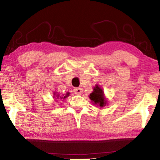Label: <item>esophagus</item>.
Wrapping results in <instances>:
<instances>
[{
    "label": "esophagus",
    "instance_id": "esophagus-1",
    "mask_svg": "<svg viewBox=\"0 0 160 160\" xmlns=\"http://www.w3.org/2000/svg\"><path fill=\"white\" fill-rule=\"evenodd\" d=\"M74 92L76 94H82L83 92V90L80 88H75L74 89Z\"/></svg>",
    "mask_w": 160,
    "mask_h": 160
}]
</instances>
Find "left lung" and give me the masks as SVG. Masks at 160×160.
<instances>
[{
    "label": "left lung",
    "mask_w": 160,
    "mask_h": 160,
    "mask_svg": "<svg viewBox=\"0 0 160 160\" xmlns=\"http://www.w3.org/2000/svg\"><path fill=\"white\" fill-rule=\"evenodd\" d=\"M89 98L94 105L100 108L108 105V100L104 95L103 89L97 85L93 88V92L89 95Z\"/></svg>",
    "instance_id": "1"
}]
</instances>
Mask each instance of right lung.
Segmentation results:
<instances>
[{
  "label": "right lung",
  "mask_w": 160,
  "mask_h": 160,
  "mask_svg": "<svg viewBox=\"0 0 160 160\" xmlns=\"http://www.w3.org/2000/svg\"><path fill=\"white\" fill-rule=\"evenodd\" d=\"M69 95H70V92H67L66 94H63V95H61V94L57 92H53V98L55 99H64L67 98V97Z\"/></svg>",
  "instance_id": "right-lung-1"
}]
</instances>
